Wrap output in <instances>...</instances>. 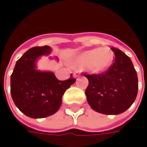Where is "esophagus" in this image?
Returning a JSON list of instances; mask_svg holds the SVG:
<instances>
[{
	"instance_id": "1",
	"label": "esophagus",
	"mask_w": 147,
	"mask_h": 147,
	"mask_svg": "<svg viewBox=\"0 0 147 147\" xmlns=\"http://www.w3.org/2000/svg\"><path fill=\"white\" fill-rule=\"evenodd\" d=\"M80 74H81V72L79 70L74 71V78H78V77L80 76Z\"/></svg>"
}]
</instances>
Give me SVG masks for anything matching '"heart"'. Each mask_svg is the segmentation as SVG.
Wrapping results in <instances>:
<instances>
[{"mask_svg":"<svg viewBox=\"0 0 147 147\" xmlns=\"http://www.w3.org/2000/svg\"><path fill=\"white\" fill-rule=\"evenodd\" d=\"M114 60V53L108 47L96 48L85 51L78 57V63L88 65V69L99 74L105 71Z\"/></svg>","mask_w":147,"mask_h":147,"instance_id":"b5f03b06","label":"heart"}]
</instances>
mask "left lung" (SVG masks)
Returning <instances> with one entry per match:
<instances>
[{
    "mask_svg": "<svg viewBox=\"0 0 147 147\" xmlns=\"http://www.w3.org/2000/svg\"><path fill=\"white\" fill-rule=\"evenodd\" d=\"M115 62L99 74H88L85 94L92 109L104 115H119L133 105L138 95V79L132 60L119 49L112 47Z\"/></svg>",
    "mask_w": 147,
    "mask_h": 147,
    "instance_id": "obj_1",
    "label": "left lung"
}]
</instances>
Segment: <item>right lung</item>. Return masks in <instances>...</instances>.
Segmentation results:
<instances>
[{"mask_svg": "<svg viewBox=\"0 0 147 147\" xmlns=\"http://www.w3.org/2000/svg\"><path fill=\"white\" fill-rule=\"evenodd\" d=\"M48 46L35 47L17 60L10 77V93L15 105L25 115L41 119L57 112L62 96L76 79L71 74L65 81L57 79L52 72L36 69V60L51 53Z\"/></svg>", "mask_w": 147, "mask_h": 147, "instance_id": "right-lung-1", "label": "right lung"}]
</instances>
